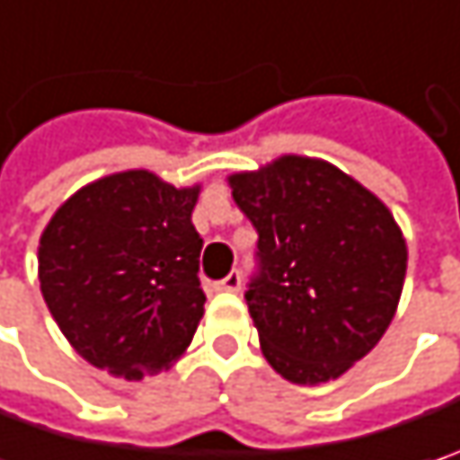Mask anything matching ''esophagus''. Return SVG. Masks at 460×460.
Listing matches in <instances>:
<instances>
[{
	"mask_svg": "<svg viewBox=\"0 0 460 460\" xmlns=\"http://www.w3.org/2000/svg\"><path fill=\"white\" fill-rule=\"evenodd\" d=\"M242 287V276L239 271H231L226 273L221 281H213V289H218V292H236Z\"/></svg>",
	"mask_w": 460,
	"mask_h": 460,
	"instance_id": "1",
	"label": "esophagus"
}]
</instances>
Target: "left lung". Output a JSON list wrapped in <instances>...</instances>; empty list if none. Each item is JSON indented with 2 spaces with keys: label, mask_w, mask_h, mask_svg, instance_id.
I'll return each mask as SVG.
<instances>
[{
  "label": "left lung",
  "mask_w": 460,
  "mask_h": 460,
  "mask_svg": "<svg viewBox=\"0 0 460 460\" xmlns=\"http://www.w3.org/2000/svg\"><path fill=\"white\" fill-rule=\"evenodd\" d=\"M229 184L258 231L244 300L266 360L295 385L337 379L395 315L408 252L393 213L340 168L297 155Z\"/></svg>",
  "instance_id": "obj_1"
}]
</instances>
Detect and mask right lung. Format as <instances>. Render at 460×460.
<instances>
[{"instance_id":"1","label":"right lung","mask_w":460,"mask_h":460,"mask_svg":"<svg viewBox=\"0 0 460 460\" xmlns=\"http://www.w3.org/2000/svg\"><path fill=\"white\" fill-rule=\"evenodd\" d=\"M199 187L149 171L78 189L39 242V281L75 353L126 379L160 374L202 318V236L191 224Z\"/></svg>"}]
</instances>
